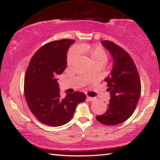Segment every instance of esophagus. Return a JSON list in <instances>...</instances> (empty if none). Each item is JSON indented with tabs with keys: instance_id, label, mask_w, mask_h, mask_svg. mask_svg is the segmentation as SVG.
Masks as SVG:
<instances>
[{
	"instance_id": "1",
	"label": "esophagus",
	"mask_w": 160,
	"mask_h": 160,
	"mask_svg": "<svg viewBox=\"0 0 160 160\" xmlns=\"http://www.w3.org/2000/svg\"><path fill=\"white\" fill-rule=\"evenodd\" d=\"M87 100H89V101H94V100H96V98H95L89 97V96H87Z\"/></svg>"
}]
</instances>
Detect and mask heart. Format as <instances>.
Listing matches in <instances>:
<instances>
[{"instance_id": "b5f03b06", "label": "heart", "mask_w": 160, "mask_h": 160, "mask_svg": "<svg viewBox=\"0 0 160 160\" xmlns=\"http://www.w3.org/2000/svg\"><path fill=\"white\" fill-rule=\"evenodd\" d=\"M77 52L79 54H85L90 62L92 61H101L105 62L106 61L107 56L106 52L100 47H91L90 46L82 43L77 45L75 49L69 50L67 56V62L71 65L76 58H77Z\"/></svg>"}]
</instances>
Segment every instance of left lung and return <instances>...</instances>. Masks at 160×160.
<instances>
[{
    "instance_id": "obj_1",
    "label": "left lung",
    "mask_w": 160,
    "mask_h": 160,
    "mask_svg": "<svg viewBox=\"0 0 160 160\" xmlns=\"http://www.w3.org/2000/svg\"><path fill=\"white\" fill-rule=\"evenodd\" d=\"M113 60L110 75L105 78L111 95L107 111L96 119L106 125L126 121L134 112L141 92L140 76L135 62L124 49L110 41H101Z\"/></svg>"
}]
</instances>
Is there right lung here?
Returning <instances> with one entry per match:
<instances>
[{
    "instance_id": "1",
    "label": "right lung",
    "mask_w": 160,
    "mask_h": 160,
    "mask_svg": "<svg viewBox=\"0 0 160 160\" xmlns=\"http://www.w3.org/2000/svg\"><path fill=\"white\" fill-rule=\"evenodd\" d=\"M74 40L62 39L41 47L30 61L25 76L24 93L28 106L41 123L52 127L66 124L77 105L86 100L81 92L60 97L58 75L67 65V52Z\"/></svg>"
}]
</instances>
